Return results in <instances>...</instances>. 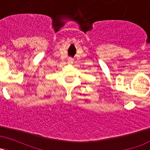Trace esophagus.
<instances>
[{
    "mask_svg": "<svg viewBox=\"0 0 150 150\" xmlns=\"http://www.w3.org/2000/svg\"><path fill=\"white\" fill-rule=\"evenodd\" d=\"M67 62H68L69 64H72L73 62H74V59H73L72 58H69V59H67Z\"/></svg>",
    "mask_w": 150,
    "mask_h": 150,
    "instance_id": "esophagus-1",
    "label": "esophagus"
}]
</instances>
